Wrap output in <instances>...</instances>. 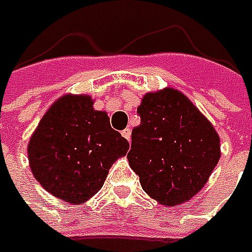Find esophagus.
Wrapping results in <instances>:
<instances>
[{
  "mask_svg": "<svg viewBox=\"0 0 252 252\" xmlns=\"http://www.w3.org/2000/svg\"><path fill=\"white\" fill-rule=\"evenodd\" d=\"M121 134H123V137H124V138H126V140L129 141V138H131V129H129V128L123 129V132H121Z\"/></svg>",
  "mask_w": 252,
  "mask_h": 252,
  "instance_id": "34e87169",
  "label": "esophagus"
}]
</instances>
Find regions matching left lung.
Masks as SVG:
<instances>
[{
    "label": "left lung",
    "instance_id": "obj_1",
    "mask_svg": "<svg viewBox=\"0 0 252 252\" xmlns=\"http://www.w3.org/2000/svg\"><path fill=\"white\" fill-rule=\"evenodd\" d=\"M126 158L143 189L166 206L181 204L207 182L220 159L213 126L178 90L147 93L137 108Z\"/></svg>",
    "mask_w": 252,
    "mask_h": 252
}]
</instances>
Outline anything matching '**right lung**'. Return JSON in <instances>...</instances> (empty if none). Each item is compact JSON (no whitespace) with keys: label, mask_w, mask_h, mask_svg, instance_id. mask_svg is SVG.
<instances>
[{"label":"right lung","mask_w":252,"mask_h":252,"mask_svg":"<svg viewBox=\"0 0 252 252\" xmlns=\"http://www.w3.org/2000/svg\"><path fill=\"white\" fill-rule=\"evenodd\" d=\"M89 96L67 94L42 118L29 143L36 181L67 203H84L102 187L111 165L129 147L106 112L94 111Z\"/></svg>","instance_id":"1"}]
</instances>
